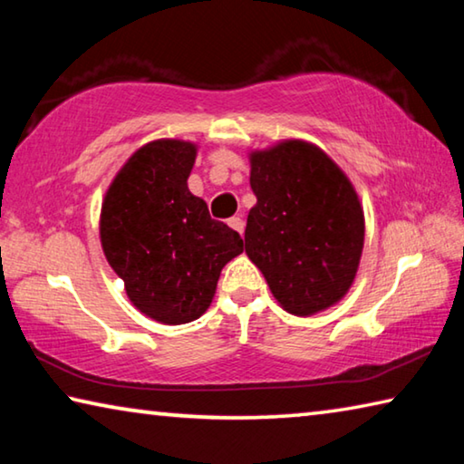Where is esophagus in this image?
Instances as JSON below:
<instances>
[{"mask_svg":"<svg viewBox=\"0 0 464 464\" xmlns=\"http://www.w3.org/2000/svg\"><path fill=\"white\" fill-rule=\"evenodd\" d=\"M229 227L233 231H237L239 235H243V229H246V223H243L241 217H233L229 218Z\"/></svg>","mask_w":464,"mask_h":464,"instance_id":"1","label":"esophagus"}]
</instances>
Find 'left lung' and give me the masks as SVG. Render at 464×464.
Returning <instances> with one entry per match:
<instances>
[{
  "label": "left lung",
  "instance_id": "obj_1",
  "mask_svg": "<svg viewBox=\"0 0 464 464\" xmlns=\"http://www.w3.org/2000/svg\"><path fill=\"white\" fill-rule=\"evenodd\" d=\"M246 254L285 311L309 317L348 295L364 247V208L324 149L282 139L251 149Z\"/></svg>",
  "mask_w": 464,
  "mask_h": 464
}]
</instances>
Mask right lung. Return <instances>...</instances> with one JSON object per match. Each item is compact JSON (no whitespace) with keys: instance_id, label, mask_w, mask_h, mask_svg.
I'll list each match as a JSON object with an SVG mask.
<instances>
[{"instance_id":"right-lung-1","label":"right lung","mask_w":464,"mask_h":464,"mask_svg":"<svg viewBox=\"0 0 464 464\" xmlns=\"http://www.w3.org/2000/svg\"><path fill=\"white\" fill-rule=\"evenodd\" d=\"M198 145L155 139L116 171L102 200L100 243L145 317L182 325L210 307L221 270L243 251L237 231L210 218L188 190Z\"/></svg>"}]
</instances>
